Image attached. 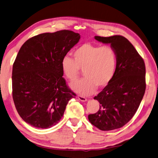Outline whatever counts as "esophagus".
<instances>
[{
	"instance_id": "1",
	"label": "esophagus",
	"mask_w": 158,
	"mask_h": 158,
	"mask_svg": "<svg viewBox=\"0 0 158 158\" xmlns=\"http://www.w3.org/2000/svg\"><path fill=\"white\" fill-rule=\"evenodd\" d=\"M77 98H78L79 100L81 101H83V102H85V101H87V98H86L84 97V96H81V95L77 96Z\"/></svg>"
}]
</instances>
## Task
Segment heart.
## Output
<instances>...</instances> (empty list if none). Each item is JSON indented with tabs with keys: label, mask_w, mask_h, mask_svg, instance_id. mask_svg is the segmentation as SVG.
I'll return each instance as SVG.
<instances>
[{
	"label": "heart",
	"mask_w": 158,
	"mask_h": 158,
	"mask_svg": "<svg viewBox=\"0 0 158 158\" xmlns=\"http://www.w3.org/2000/svg\"><path fill=\"white\" fill-rule=\"evenodd\" d=\"M117 54L110 46L85 44L73 52V59L68 55L61 63L62 70L71 81L79 77L83 71L84 78L71 84L75 92L82 95L92 94L98 88L106 87L112 80L117 69Z\"/></svg>",
	"instance_id": "1"
}]
</instances>
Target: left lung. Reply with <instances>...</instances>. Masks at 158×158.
I'll return each instance as SVG.
<instances>
[{"instance_id":"1","label":"left lung","mask_w":158,"mask_h":158,"mask_svg":"<svg viewBox=\"0 0 158 158\" xmlns=\"http://www.w3.org/2000/svg\"><path fill=\"white\" fill-rule=\"evenodd\" d=\"M94 38L110 44L117 54V64L111 82L94 98L100 103V108L89 114L88 119L101 131H112L126 125L139 106L146 90L145 64L132 44L123 36Z\"/></svg>"}]
</instances>
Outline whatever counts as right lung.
Masks as SVG:
<instances>
[{
    "mask_svg": "<svg viewBox=\"0 0 158 158\" xmlns=\"http://www.w3.org/2000/svg\"><path fill=\"white\" fill-rule=\"evenodd\" d=\"M80 39L78 33L67 30L43 33L19 50L12 69V97L19 114L32 126L56 125L76 96L62 77L61 63Z\"/></svg>",
    "mask_w": 158,
    "mask_h": 158,
    "instance_id": "right-lung-1",
    "label": "right lung"
}]
</instances>
